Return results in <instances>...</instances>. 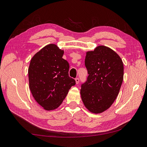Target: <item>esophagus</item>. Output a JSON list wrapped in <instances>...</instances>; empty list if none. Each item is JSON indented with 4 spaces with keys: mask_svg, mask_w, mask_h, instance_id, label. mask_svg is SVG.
<instances>
[{
    "mask_svg": "<svg viewBox=\"0 0 147 147\" xmlns=\"http://www.w3.org/2000/svg\"><path fill=\"white\" fill-rule=\"evenodd\" d=\"M79 81H80L79 78H75V82H76V84H78L79 83Z\"/></svg>",
    "mask_w": 147,
    "mask_h": 147,
    "instance_id": "34e87169",
    "label": "esophagus"
}]
</instances>
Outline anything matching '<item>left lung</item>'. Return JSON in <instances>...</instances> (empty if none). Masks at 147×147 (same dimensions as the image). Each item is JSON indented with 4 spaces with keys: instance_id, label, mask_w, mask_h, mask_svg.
I'll return each instance as SVG.
<instances>
[{
    "instance_id": "obj_1",
    "label": "left lung",
    "mask_w": 147,
    "mask_h": 147,
    "mask_svg": "<svg viewBox=\"0 0 147 147\" xmlns=\"http://www.w3.org/2000/svg\"><path fill=\"white\" fill-rule=\"evenodd\" d=\"M84 64L89 75L81 86L82 101L91 112L102 113L118 95L123 80V61L112 49L99 46L86 53Z\"/></svg>"
}]
</instances>
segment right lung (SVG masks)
I'll return each mask as SVG.
<instances>
[{"label":"right lung","instance_id":"add662e5","mask_svg":"<svg viewBox=\"0 0 147 147\" xmlns=\"http://www.w3.org/2000/svg\"><path fill=\"white\" fill-rule=\"evenodd\" d=\"M64 51L55 44L43 47L30 61L29 88L35 100L47 110L57 109L75 80L69 76V64L63 58Z\"/></svg>","mask_w":147,"mask_h":147}]
</instances>
